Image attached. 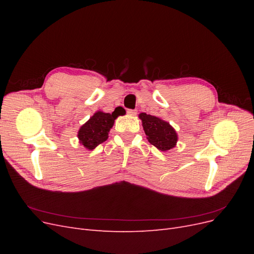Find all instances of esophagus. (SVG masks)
<instances>
[{
	"label": "esophagus",
	"instance_id": "1",
	"mask_svg": "<svg viewBox=\"0 0 254 254\" xmlns=\"http://www.w3.org/2000/svg\"><path fill=\"white\" fill-rule=\"evenodd\" d=\"M136 112H137V110H133V109H128L127 110V113L129 114V115H135L136 114Z\"/></svg>",
	"mask_w": 254,
	"mask_h": 254
}]
</instances>
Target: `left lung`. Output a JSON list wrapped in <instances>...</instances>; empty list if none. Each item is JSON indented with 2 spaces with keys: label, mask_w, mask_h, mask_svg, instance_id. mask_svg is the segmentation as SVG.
<instances>
[{
  "label": "left lung",
  "mask_w": 254,
  "mask_h": 254,
  "mask_svg": "<svg viewBox=\"0 0 254 254\" xmlns=\"http://www.w3.org/2000/svg\"><path fill=\"white\" fill-rule=\"evenodd\" d=\"M139 118L142 120L145 134L147 135L150 144L156 146L161 151H166L175 147L178 136L170 123L146 113H141Z\"/></svg>",
  "instance_id": "left-lung-1"
}]
</instances>
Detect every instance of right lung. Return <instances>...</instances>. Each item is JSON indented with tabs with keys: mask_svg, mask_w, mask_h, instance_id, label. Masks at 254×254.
I'll use <instances>...</instances> for the list:
<instances>
[{
	"mask_svg": "<svg viewBox=\"0 0 254 254\" xmlns=\"http://www.w3.org/2000/svg\"><path fill=\"white\" fill-rule=\"evenodd\" d=\"M118 114L97 111L93 117L83 124L78 131V139L84 147L92 150L108 139V132L113 126Z\"/></svg>",
	"mask_w": 254,
	"mask_h": 254,
	"instance_id": "1",
	"label": "right lung"
}]
</instances>
